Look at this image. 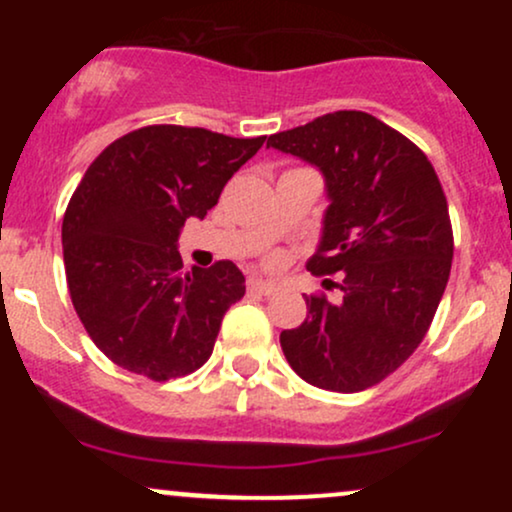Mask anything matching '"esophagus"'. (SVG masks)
I'll use <instances>...</instances> for the list:
<instances>
[{
  "mask_svg": "<svg viewBox=\"0 0 512 512\" xmlns=\"http://www.w3.org/2000/svg\"><path fill=\"white\" fill-rule=\"evenodd\" d=\"M248 291L257 293V296H272V293H276V284L274 281H264L260 276H250Z\"/></svg>",
  "mask_w": 512,
  "mask_h": 512,
  "instance_id": "obj_1",
  "label": "esophagus"
}]
</instances>
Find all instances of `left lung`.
<instances>
[{
	"label": "left lung",
	"instance_id": "obj_1",
	"mask_svg": "<svg viewBox=\"0 0 512 512\" xmlns=\"http://www.w3.org/2000/svg\"><path fill=\"white\" fill-rule=\"evenodd\" d=\"M267 146L325 175L330 207L308 269L342 291L339 301L305 296L308 317L279 337L286 361L322 390L378 385L414 354L448 286L452 226L436 170L419 146L361 110L272 134Z\"/></svg>",
	"mask_w": 512,
	"mask_h": 512
}]
</instances>
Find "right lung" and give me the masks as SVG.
Returning <instances> with one entry per match:
<instances>
[{
  "instance_id": "right-lung-1",
  "label": "right lung",
  "mask_w": 512,
  "mask_h": 512,
  "mask_svg": "<svg viewBox=\"0 0 512 512\" xmlns=\"http://www.w3.org/2000/svg\"><path fill=\"white\" fill-rule=\"evenodd\" d=\"M264 139L149 125L88 166L64 211V269L88 337L120 368L163 383L209 361L245 276L228 260L182 274L178 236Z\"/></svg>"
}]
</instances>
